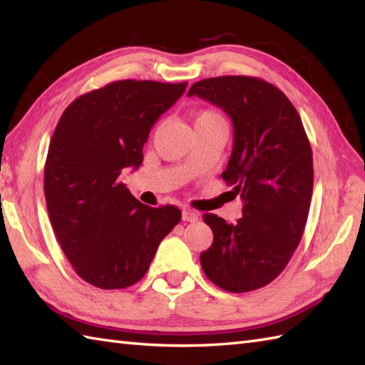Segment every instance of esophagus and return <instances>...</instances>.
I'll use <instances>...</instances> for the list:
<instances>
[{"instance_id":"1","label":"esophagus","mask_w":365,"mask_h":365,"mask_svg":"<svg viewBox=\"0 0 365 365\" xmlns=\"http://www.w3.org/2000/svg\"><path fill=\"white\" fill-rule=\"evenodd\" d=\"M182 220L188 221V222H196L199 220V216H197L196 212H192V210H183L182 212Z\"/></svg>"}]
</instances>
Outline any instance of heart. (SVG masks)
<instances>
[{"mask_svg": "<svg viewBox=\"0 0 365 365\" xmlns=\"http://www.w3.org/2000/svg\"><path fill=\"white\" fill-rule=\"evenodd\" d=\"M204 119H221V115L218 113H215V111H204V113H200L197 115L196 122L197 120H204Z\"/></svg>", "mask_w": 365, "mask_h": 365, "instance_id": "b5f03b06", "label": "heart"}]
</instances>
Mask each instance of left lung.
<instances>
[{
	"instance_id": "obj_1",
	"label": "left lung",
	"mask_w": 365,
	"mask_h": 365,
	"mask_svg": "<svg viewBox=\"0 0 365 365\" xmlns=\"http://www.w3.org/2000/svg\"><path fill=\"white\" fill-rule=\"evenodd\" d=\"M188 96L220 106L232 119L234 147L221 177L243 199L237 224L204 215L213 243L200 254V265L222 290H257L282 273L301 242L314 188L311 143L290 100L265 80L207 78L192 84Z\"/></svg>"
}]
</instances>
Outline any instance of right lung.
Here are the masks:
<instances>
[{
	"instance_id": "right-lung-1",
	"label": "right lung",
	"mask_w": 365,
	"mask_h": 365,
	"mask_svg": "<svg viewBox=\"0 0 365 365\" xmlns=\"http://www.w3.org/2000/svg\"><path fill=\"white\" fill-rule=\"evenodd\" d=\"M183 83L120 80L66 108L43 169L50 221L83 281L105 290L136 284L182 218L174 205H144L119 180L139 168L150 128L187 89Z\"/></svg>"
}]
</instances>
